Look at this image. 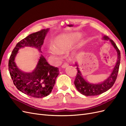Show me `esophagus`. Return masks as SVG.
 I'll use <instances>...</instances> for the list:
<instances>
[{
	"instance_id": "34e87169",
	"label": "esophagus",
	"mask_w": 126,
	"mask_h": 126,
	"mask_svg": "<svg viewBox=\"0 0 126 126\" xmlns=\"http://www.w3.org/2000/svg\"><path fill=\"white\" fill-rule=\"evenodd\" d=\"M68 65H69V64H68L67 63H63V64L62 67V68H66L67 67H68Z\"/></svg>"
}]
</instances>
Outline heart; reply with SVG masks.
<instances>
[{
  "label": "heart",
  "instance_id": "b5f03b06",
  "mask_svg": "<svg viewBox=\"0 0 126 126\" xmlns=\"http://www.w3.org/2000/svg\"><path fill=\"white\" fill-rule=\"evenodd\" d=\"M77 35H59L55 39L54 43L55 48L51 49V52L53 55L58 56H61L63 51L69 48L71 45L77 40Z\"/></svg>",
  "mask_w": 126,
  "mask_h": 126
}]
</instances>
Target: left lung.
<instances>
[{"label": "left lung", "instance_id": "left-lung-1", "mask_svg": "<svg viewBox=\"0 0 126 126\" xmlns=\"http://www.w3.org/2000/svg\"><path fill=\"white\" fill-rule=\"evenodd\" d=\"M104 39L105 40L109 39V38L106 36H104ZM109 40L117 52L118 60L116 66L113 68L112 74L110 76V77L105 80L104 81L98 83V84H94V83H90L88 82H87L83 78L81 72L78 67V64L76 63L78 72L76 75L74 83L76 88L79 92L85 96H97V95L100 94L111 88L116 81L120 65V52L114 41L111 39H109Z\"/></svg>", "mask_w": 126, "mask_h": 126}]
</instances>
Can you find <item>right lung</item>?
Wrapping results in <instances>:
<instances>
[{"label": "right lung", "instance_id": "1", "mask_svg": "<svg viewBox=\"0 0 126 126\" xmlns=\"http://www.w3.org/2000/svg\"><path fill=\"white\" fill-rule=\"evenodd\" d=\"M48 31L49 29H42L20 40L13 49L9 60L8 69L15 86L22 93L35 98H43L51 93L59 74L58 68L50 65L41 55L35 69L27 73L18 69L15 58L19 49L24 47H35L41 52V48Z\"/></svg>", "mask_w": 126, "mask_h": 126}]
</instances>
